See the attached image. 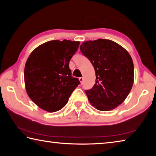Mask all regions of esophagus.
I'll list each match as a JSON object with an SVG mask.
<instances>
[{
  "label": "esophagus",
  "instance_id": "1",
  "mask_svg": "<svg viewBox=\"0 0 156 156\" xmlns=\"http://www.w3.org/2000/svg\"><path fill=\"white\" fill-rule=\"evenodd\" d=\"M79 81H80V84L83 83V78H79Z\"/></svg>",
  "mask_w": 156,
  "mask_h": 156
}]
</instances>
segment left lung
Listing matches in <instances>:
<instances>
[{"label":"left lung","mask_w":156,"mask_h":156,"mask_svg":"<svg viewBox=\"0 0 156 156\" xmlns=\"http://www.w3.org/2000/svg\"><path fill=\"white\" fill-rule=\"evenodd\" d=\"M81 52L90 60L96 72V83L85 91L91 105L107 112L125 101L134 82L133 62L126 50L107 39L84 42Z\"/></svg>","instance_id":"1"}]
</instances>
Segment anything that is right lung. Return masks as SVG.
Masks as SVG:
<instances>
[{
    "label": "right lung",
    "mask_w": 156,
    "mask_h": 156,
    "mask_svg": "<svg viewBox=\"0 0 156 156\" xmlns=\"http://www.w3.org/2000/svg\"><path fill=\"white\" fill-rule=\"evenodd\" d=\"M79 44L80 42L69 40L48 41L29 56L24 70L25 89L41 109L48 112L60 110L80 83L69 67Z\"/></svg>",
    "instance_id": "obj_1"
}]
</instances>
